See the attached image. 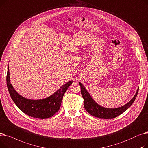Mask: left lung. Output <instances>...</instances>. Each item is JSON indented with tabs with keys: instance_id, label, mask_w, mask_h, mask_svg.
Returning <instances> with one entry per match:
<instances>
[{
	"instance_id": "8db88e82",
	"label": "left lung",
	"mask_w": 148,
	"mask_h": 148,
	"mask_svg": "<svg viewBox=\"0 0 148 148\" xmlns=\"http://www.w3.org/2000/svg\"><path fill=\"white\" fill-rule=\"evenodd\" d=\"M79 84L81 86V92L84 99V105L86 110L91 116L101 119H112L122 114L123 112L128 109L134 102L139 89L138 87L132 99L123 106L115 108H108L103 107L97 104L91 97L89 93H88L85 87L81 82H79Z\"/></svg>"
}]
</instances>
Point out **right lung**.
Returning a JSON list of instances; mask_svg holds the SVG:
<instances>
[{"instance_id": "1", "label": "right lung", "mask_w": 148, "mask_h": 148, "mask_svg": "<svg viewBox=\"0 0 148 148\" xmlns=\"http://www.w3.org/2000/svg\"><path fill=\"white\" fill-rule=\"evenodd\" d=\"M73 81H69L62 86L51 96L43 99H29L19 95L10 82L9 66L6 75L7 87L11 99L17 107L26 114L34 118L46 119L53 116L60 108L62 99Z\"/></svg>"}]
</instances>
